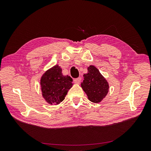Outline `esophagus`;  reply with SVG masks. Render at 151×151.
<instances>
[{
  "instance_id": "esophagus-1",
  "label": "esophagus",
  "mask_w": 151,
  "mask_h": 151,
  "mask_svg": "<svg viewBox=\"0 0 151 151\" xmlns=\"http://www.w3.org/2000/svg\"><path fill=\"white\" fill-rule=\"evenodd\" d=\"M81 81H82L81 77H79V78L74 79V83H76V84H79L81 82Z\"/></svg>"
}]
</instances>
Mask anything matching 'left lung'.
<instances>
[{
	"label": "left lung",
	"instance_id": "obj_1",
	"mask_svg": "<svg viewBox=\"0 0 151 151\" xmlns=\"http://www.w3.org/2000/svg\"><path fill=\"white\" fill-rule=\"evenodd\" d=\"M81 88L88 96L90 101L98 103L106 97L109 91V84L106 79L94 65L88 67V73L84 74Z\"/></svg>",
	"mask_w": 151,
	"mask_h": 151
}]
</instances>
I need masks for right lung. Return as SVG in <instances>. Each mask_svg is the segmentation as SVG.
<instances>
[{
	"label": "right lung",
	"instance_id": "right-lung-1",
	"mask_svg": "<svg viewBox=\"0 0 151 151\" xmlns=\"http://www.w3.org/2000/svg\"><path fill=\"white\" fill-rule=\"evenodd\" d=\"M62 70L60 66L55 65L45 72L40 79L42 96L50 104H60L72 87V79L63 76Z\"/></svg>",
	"mask_w": 151,
	"mask_h": 151
}]
</instances>
